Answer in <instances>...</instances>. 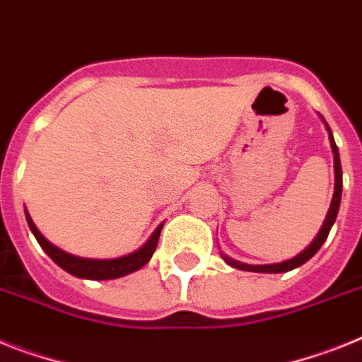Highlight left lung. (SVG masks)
<instances>
[{"mask_svg": "<svg viewBox=\"0 0 362 362\" xmlns=\"http://www.w3.org/2000/svg\"><path fill=\"white\" fill-rule=\"evenodd\" d=\"M324 123H326V121H324ZM326 129L327 132H329L331 151H333V154H335V193H333V200H331V206H329V211H327L326 221H324V224H322L320 232H318V235L315 238V241H313L311 245L302 252V254H298V256L293 257V259L284 261V263H274V265H245V263H239V261H233L230 259V257L224 256L228 265L235 267V269L239 270H248V272H267V274H276V272H287V270H293L296 269V267L303 265L305 261L311 259V257L320 250V247L324 245L327 235H329L331 226L335 224V218H337V214H339V206H341V197H342V167H341V158H339V148H337L335 139H333V134H331V129L327 127V123H326Z\"/></svg>", "mask_w": 362, "mask_h": 362, "instance_id": "1", "label": "left lung"}]
</instances>
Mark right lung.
Segmentation results:
<instances>
[{"label":"right lung","instance_id":"1","mask_svg":"<svg viewBox=\"0 0 362 362\" xmlns=\"http://www.w3.org/2000/svg\"><path fill=\"white\" fill-rule=\"evenodd\" d=\"M27 224L31 228V232L35 233L36 241L40 243V247L44 248V252L51 259L64 269L69 274L77 276V278H86V279H114L121 278V276H127L134 270L141 269L148 263V259L153 257L154 250H156L158 239H160V232H162V226L154 230V233L151 235L144 247L136 250L134 254H129V256L117 257V259H83V257H75L71 254H66V252L59 250L57 247H53L49 241H45L44 235L38 232V228L35 226V223L31 221L29 214L25 211Z\"/></svg>","mask_w":362,"mask_h":362}]
</instances>
